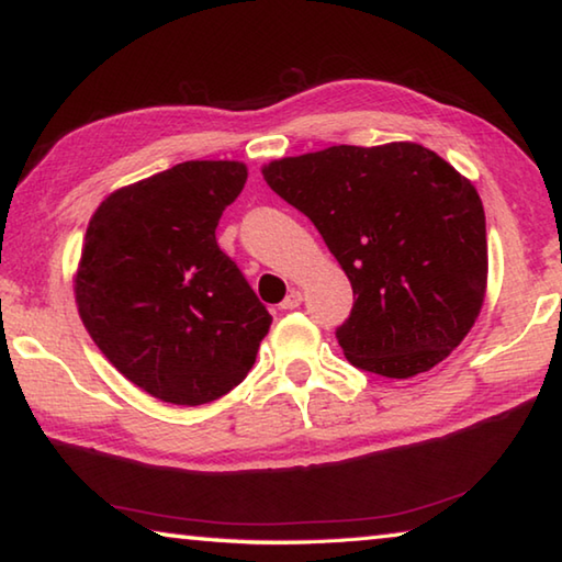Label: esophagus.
Listing matches in <instances>:
<instances>
[{"mask_svg": "<svg viewBox=\"0 0 562 562\" xmlns=\"http://www.w3.org/2000/svg\"><path fill=\"white\" fill-rule=\"evenodd\" d=\"M300 302H302V292L300 290H290V294L282 300L280 307L282 310H294V307H300Z\"/></svg>", "mask_w": 562, "mask_h": 562, "instance_id": "34e87169", "label": "esophagus"}]
</instances>
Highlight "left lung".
Returning <instances> with one entry per match:
<instances>
[{
	"label": "left lung",
	"instance_id": "8db88e82",
	"mask_svg": "<svg viewBox=\"0 0 562 562\" xmlns=\"http://www.w3.org/2000/svg\"><path fill=\"white\" fill-rule=\"evenodd\" d=\"M262 176L347 272L357 300L337 339L351 364L408 379L461 345L488 280L486 215L469 178L412 140L280 158Z\"/></svg>",
	"mask_w": 562,
	"mask_h": 562
}]
</instances>
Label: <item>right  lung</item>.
Listing matches in <instances>:
<instances>
[{"label": "right lung", "mask_w": 562, "mask_h": 562, "mask_svg": "<svg viewBox=\"0 0 562 562\" xmlns=\"http://www.w3.org/2000/svg\"><path fill=\"white\" fill-rule=\"evenodd\" d=\"M247 180L240 160H186L113 190L91 215L76 307L113 367L160 402L198 406L250 372L270 312L215 227Z\"/></svg>", "instance_id": "obj_1"}]
</instances>
